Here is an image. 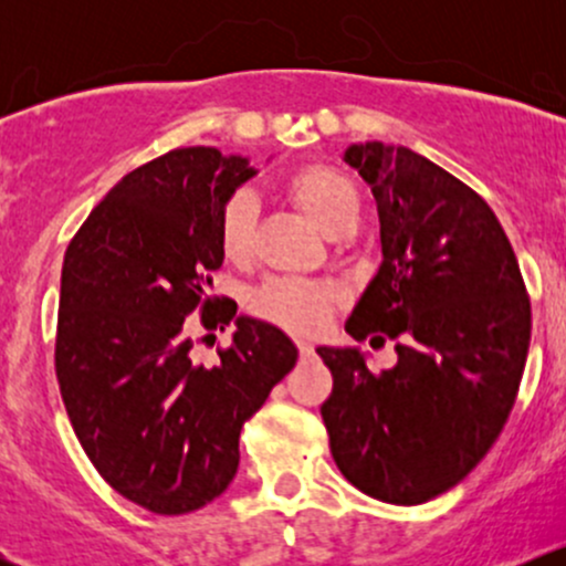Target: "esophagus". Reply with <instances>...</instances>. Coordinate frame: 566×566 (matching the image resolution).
<instances>
[{"label": "esophagus", "mask_w": 566, "mask_h": 566, "mask_svg": "<svg viewBox=\"0 0 566 566\" xmlns=\"http://www.w3.org/2000/svg\"><path fill=\"white\" fill-rule=\"evenodd\" d=\"M297 350H301L303 359H308V356H314V343H311V340H297Z\"/></svg>", "instance_id": "1"}]
</instances>
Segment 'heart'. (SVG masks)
<instances>
[{"label": "heart", "mask_w": 566, "mask_h": 566, "mask_svg": "<svg viewBox=\"0 0 566 566\" xmlns=\"http://www.w3.org/2000/svg\"><path fill=\"white\" fill-rule=\"evenodd\" d=\"M284 193L311 223L327 237H343L359 220V191L346 172L329 165H303L284 178ZM218 242L233 263L250 261L255 247V201L237 193L226 201L218 220ZM337 292L329 284L271 282L258 292L255 305L263 319L292 333H316L327 324Z\"/></svg>", "instance_id": "obj_1"}]
</instances>
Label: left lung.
I'll return each instance as SVG.
<instances>
[{"instance_id": "8db88e82", "label": "left lung", "mask_w": 566, "mask_h": 566, "mask_svg": "<svg viewBox=\"0 0 566 566\" xmlns=\"http://www.w3.org/2000/svg\"><path fill=\"white\" fill-rule=\"evenodd\" d=\"M343 161L373 188L380 265L346 333L391 337L375 375L359 346H319L333 369L322 405L329 450L356 490L418 505L463 482L509 420L532 314L513 247L490 205L407 146L350 143Z\"/></svg>"}]
</instances>
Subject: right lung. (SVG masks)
Wrapping results in <instances>:
<instances>
[{
  "label": "right lung",
  "mask_w": 566,
  "mask_h": 566,
  "mask_svg": "<svg viewBox=\"0 0 566 566\" xmlns=\"http://www.w3.org/2000/svg\"><path fill=\"white\" fill-rule=\"evenodd\" d=\"M258 170L242 154L175 148L116 184L71 239L55 373L76 439L122 497L161 516L216 500L239 469V433L297 348L274 324L216 305L218 220ZM234 322L216 366L192 354L187 316Z\"/></svg>",
  "instance_id": "1"
}]
</instances>
